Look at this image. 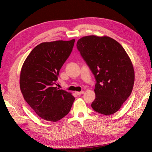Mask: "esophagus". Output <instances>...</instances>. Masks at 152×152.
<instances>
[{
  "mask_svg": "<svg viewBox=\"0 0 152 152\" xmlns=\"http://www.w3.org/2000/svg\"><path fill=\"white\" fill-rule=\"evenodd\" d=\"M84 93V91H81V92H75V94L77 95H80V94H83Z\"/></svg>",
  "mask_w": 152,
  "mask_h": 152,
  "instance_id": "34e87169",
  "label": "esophagus"
}]
</instances>
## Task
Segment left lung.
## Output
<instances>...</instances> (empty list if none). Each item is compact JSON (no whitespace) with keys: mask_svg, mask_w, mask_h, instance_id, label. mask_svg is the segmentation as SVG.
I'll return each instance as SVG.
<instances>
[{"mask_svg":"<svg viewBox=\"0 0 152 152\" xmlns=\"http://www.w3.org/2000/svg\"><path fill=\"white\" fill-rule=\"evenodd\" d=\"M77 48L96 81L92 108L105 115L117 112L129 97L134 82V68L126 50L107 36L84 37Z\"/></svg>","mask_w":152,"mask_h":152,"instance_id":"left-lung-1","label":"left lung"}]
</instances>
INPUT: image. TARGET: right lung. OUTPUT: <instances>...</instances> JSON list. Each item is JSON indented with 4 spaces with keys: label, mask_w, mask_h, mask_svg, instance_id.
<instances>
[{
    "label": "right lung",
    "mask_w": 152,
    "mask_h": 152,
    "mask_svg": "<svg viewBox=\"0 0 152 152\" xmlns=\"http://www.w3.org/2000/svg\"><path fill=\"white\" fill-rule=\"evenodd\" d=\"M74 42L75 39L41 43L33 49L23 65L21 91L26 103L44 120H60L70 111L75 100L70 93L54 87Z\"/></svg>",
    "instance_id": "add662e5"
}]
</instances>
